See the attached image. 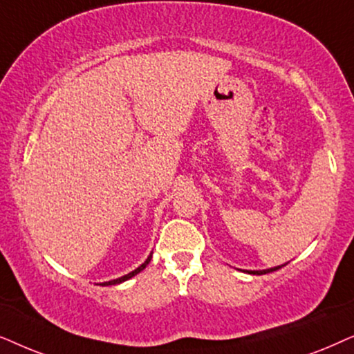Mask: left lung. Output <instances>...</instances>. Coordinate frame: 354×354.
Wrapping results in <instances>:
<instances>
[{
  "label": "left lung",
  "instance_id": "obj_1",
  "mask_svg": "<svg viewBox=\"0 0 354 354\" xmlns=\"http://www.w3.org/2000/svg\"><path fill=\"white\" fill-rule=\"evenodd\" d=\"M283 266H279V267H273V268H267V270H246L248 273H252V275H263V273H268V272H275L281 268Z\"/></svg>",
  "mask_w": 354,
  "mask_h": 354
}]
</instances>
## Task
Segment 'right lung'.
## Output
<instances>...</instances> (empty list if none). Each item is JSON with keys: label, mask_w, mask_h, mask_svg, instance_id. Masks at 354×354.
Wrapping results in <instances>:
<instances>
[{"label": "right lung", "mask_w": 354, "mask_h": 354, "mask_svg": "<svg viewBox=\"0 0 354 354\" xmlns=\"http://www.w3.org/2000/svg\"><path fill=\"white\" fill-rule=\"evenodd\" d=\"M150 259H152V254H150V256L145 259V262L142 263V266H139L138 268H136V270H133V272H129L128 275H124V277H120V279H116V280H110V281H105V283H100V285H103V286H108V285H118V283H122V281H126V280H129V279H133L134 275H138L139 272H142L145 267L149 266V262H150Z\"/></svg>", "instance_id": "obj_1"}]
</instances>
